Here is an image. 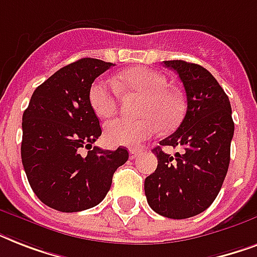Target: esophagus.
<instances>
[{"label":"esophagus","mask_w":257,"mask_h":257,"mask_svg":"<svg viewBox=\"0 0 257 257\" xmlns=\"http://www.w3.org/2000/svg\"><path fill=\"white\" fill-rule=\"evenodd\" d=\"M140 151H136V149H131V152H129V157H131V160H133V159H136L139 155H140Z\"/></svg>","instance_id":"obj_1"}]
</instances>
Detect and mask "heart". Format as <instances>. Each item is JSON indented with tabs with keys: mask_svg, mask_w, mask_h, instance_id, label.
<instances>
[{
	"mask_svg": "<svg viewBox=\"0 0 257 257\" xmlns=\"http://www.w3.org/2000/svg\"><path fill=\"white\" fill-rule=\"evenodd\" d=\"M116 85L105 78H97L88 90V101L94 114L106 118L118 108V89L145 96L139 120L114 118L104 126L105 140L110 145L136 148L155 136L160 126L173 129L183 118V104L179 96L168 89L164 74L148 68H132L117 77Z\"/></svg>",
	"mask_w": 257,
	"mask_h": 257,
	"instance_id": "1",
	"label": "heart"
}]
</instances>
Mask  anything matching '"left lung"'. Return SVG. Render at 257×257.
Returning <instances> with one entry per match:
<instances>
[{
  "label": "left lung",
  "instance_id": "1",
  "mask_svg": "<svg viewBox=\"0 0 257 257\" xmlns=\"http://www.w3.org/2000/svg\"><path fill=\"white\" fill-rule=\"evenodd\" d=\"M177 72L187 93V113L175 133L160 141L183 147L171 156L156 147L157 168L145 179L149 207L169 219H188L207 209L219 195L231 159L235 124L229 98L205 68L164 61Z\"/></svg>",
  "mask_w": 257,
  "mask_h": 257
}]
</instances>
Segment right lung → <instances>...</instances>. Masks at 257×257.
Segmentation results:
<instances>
[{"label": "right lung", "instance_id": "add662e5", "mask_svg": "<svg viewBox=\"0 0 257 257\" xmlns=\"http://www.w3.org/2000/svg\"><path fill=\"white\" fill-rule=\"evenodd\" d=\"M114 64L81 58L57 70L32 94L22 116L21 159L38 199L60 212H80L100 204L113 173L128 151L100 149V121L90 108L92 82ZM88 154L82 153L83 148Z\"/></svg>", "mask_w": 257, "mask_h": 257}]
</instances>
